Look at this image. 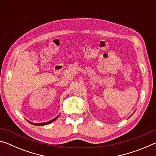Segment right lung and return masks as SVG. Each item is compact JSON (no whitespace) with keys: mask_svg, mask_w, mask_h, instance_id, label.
I'll return each instance as SVG.
<instances>
[{"mask_svg":"<svg viewBox=\"0 0 156 156\" xmlns=\"http://www.w3.org/2000/svg\"><path fill=\"white\" fill-rule=\"evenodd\" d=\"M58 118V115L57 117H56L55 118H54V119H53V120L49 121V122H43V123H34H34L31 122H30V121H28V120H27V122H29L31 123V124H32V125H36V126H43V125H48V124H50L51 122H54V120H56Z\"/></svg>","mask_w":156,"mask_h":156,"instance_id":"1","label":"right lung"}]
</instances>
